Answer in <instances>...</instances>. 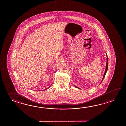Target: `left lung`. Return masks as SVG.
Listing matches in <instances>:
<instances>
[{"label":"left lung","instance_id":"obj_1","mask_svg":"<svg viewBox=\"0 0 126 126\" xmlns=\"http://www.w3.org/2000/svg\"><path fill=\"white\" fill-rule=\"evenodd\" d=\"M106 55H107V63H106V69H105V73H104V75L103 78V79H102V81H103V80L104 78H105V75H106V72H107V70H108V56H107V54H106ZM102 81L101 82V83L102 82ZM75 86L76 87V88H79L77 86Z\"/></svg>","mask_w":126,"mask_h":126}]
</instances>
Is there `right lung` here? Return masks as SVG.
<instances>
[{
    "mask_svg": "<svg viewBox=\"0 0 126 126\" xmlns=\"http://www.w3.org/2000/svg\"><path fill=\"white\" fill-rule=\"evenodd\" d=\"M50 87V86H49V87ZM49 87H48V88H49ZM48 88L46 89H48Z\"/></svg>",
    "mask_w": 126,
    "mask_h": 126,
    "instance_id": "add662e5",
    "label": "right lung"
}]
</instances>
